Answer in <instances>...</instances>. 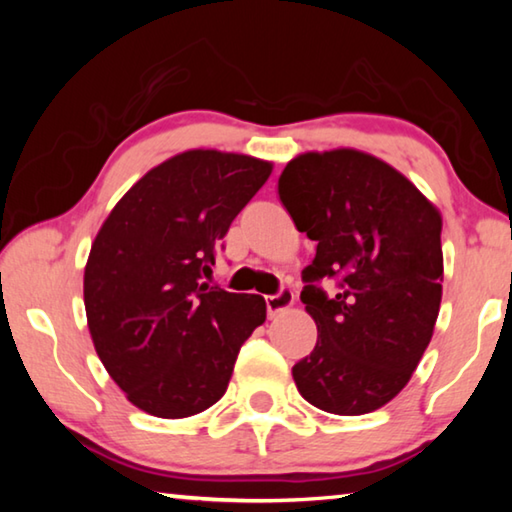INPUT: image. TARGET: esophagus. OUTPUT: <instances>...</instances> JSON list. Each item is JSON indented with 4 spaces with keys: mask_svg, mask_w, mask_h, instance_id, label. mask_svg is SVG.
<instances>
[{
    "mask_svg": "<svg viewBox=\"0 0 512 512\" xmlns=\"http://www.w3.org/2000/svg\"><path fill=\"white\" fill-rule=\"evenodd\" d=\"M293 300H296V296H293L291 289H282L280 293H275V296H266L268 316H275L280 314V311L289 309L293 305Z\"/></svg>",
    "mask_w": 512,
    "mask_h": 512,
    "instance_id": "1",
    "label": "esophagus"
}]
</instances>
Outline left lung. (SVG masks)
Masks as SVG:
<instances>
[{"label": "left lung", "instance_id": "obj_1", "mask_svg": "<svg viewBox=\"0 0 512 512\" xmlns=\"http://www.w3.org/2000/svg\"><path fill=\"white\" fill-rule=\"evenodd\" d=\"M277 194L316 241L300 300L318 341L293 366L298 391L327 413L375 411L409 384L431 341L443 298L440 212L391 164L354 149L298 155ZM323 279L340 291L329 297Z\"/></svg>", "mask_w": 512, "mask_h": 512}]
</instances>
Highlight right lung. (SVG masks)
I'll return each instance as SVG.
<instances>
[{
  "instance_id": "1",
  "label": "right lung",
  "mask_w": 512,
  "mask_h": 512,
  "mask_svg": "<svg viewBox=\"0 0 512 512\" xmlns=\"http://www.w3.org/2000/svg\"><path fill=\"white\" fill-rule=\"evenodd\" d=\"M271 171L250 155L185 151L137 180L103 221L85 266V314L101 363L137 409L176 420L223 397L266 302L201 280Z\"/></svg>"
}]
</instances>
